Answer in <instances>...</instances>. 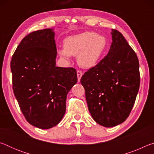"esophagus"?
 Instances as JSON below:
<instances>
[{
	"label": "esophagus",
	"mask_w": 154,
	"mask_h": 154,
	"mask_svg": "<svg viewBox=\"0 0 154 154\" xmlns=\"http://www.w3.org/2000/svg\"><path fill=\"white\" fill-rule=\"evenodd\" d=\"M82 72L81 71H77V79H78V82H80L81 80V78H82Z\"/></svg>",
	"instance_id": "obj_1"
}]
</instances>
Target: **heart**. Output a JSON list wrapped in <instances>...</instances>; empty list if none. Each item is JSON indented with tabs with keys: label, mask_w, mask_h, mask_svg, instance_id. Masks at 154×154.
I'll use <instances>...</instances> for the list:
<instances>
[{
	"label": "heart",
	"mask_w": 154,
	"mask_h": 154,
	"mask_svg": "<svg viewBox=\"0 0 154 154\" xmlns=\"http://www.w3.org/2000/svg\"><path fill=\"white\" fill-rule=\"evenodd\" d=\"M64 49L58 50L62 58L69 60L71 56H77L80 66L90 69L96 65L107 47L105 36L87 32L68 36L63 43Z\"/></svg>",
	"instance_id": "obj_1"
}]
</instances>
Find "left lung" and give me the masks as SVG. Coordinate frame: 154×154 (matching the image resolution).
I'll return each instance as SVG.
<instances>
[{"instance_id":"obj_1","label":"left lung","mask_w":154,"mask_h":154,"mask_svg":"<svg viewBox=\"0 0 154 154\" xmlns=\"http://www.w3.org/2000/svg\"><path fill=\"white\" fill-rule=\"evenodd\" d=\"M107 55L81 79L88 109L94 121L110 128L126 120L140 85L137 54L117 30L112 29Z\"/></svg>"}]
</instances>
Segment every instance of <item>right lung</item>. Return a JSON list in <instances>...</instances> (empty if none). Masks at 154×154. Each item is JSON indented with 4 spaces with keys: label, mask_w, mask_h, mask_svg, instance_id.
Instances as JSON below:
<instances>
[{
    "label": "right lung",
    "mask_w": 154,
    "mask_h": 154,
    "mask_svg": "<svg viewBox=\"0 0 154 154\" xmlns=\"http://www.w3.org/2000/svg\"><path fill=\"white\" fill-rule=\"evenodd\" d=\"M54 29L25 36L12 56L13 90L28 123L49 129L62 120L67 94L77 83L76 70L56 66Z\"/></svg>",
    "instance_id": "right-lung-1"
}]
</instances>
